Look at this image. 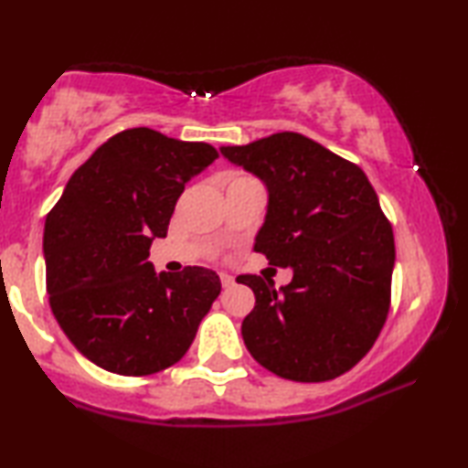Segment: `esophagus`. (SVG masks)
Returning a JSON list of instances; mask_svg holds the SVG:
<instances>
[{
	"instance_id": "34e87169",
	"label": "esophagus",
	"mask_w": 468,
	"mask_h": 468,
	"mask_svg": "<svg viewBox=\"0 0 468 468\" xmlns=\"http://www.w3.org/2000/svg\"><path fill=\"white\" fill-rule=\"evenodd\" d=\"M220 282H223V287L225 289H229V287H233V284H235V279H233V276L231 274H220Z\"/></svg>"
}]
</instances>
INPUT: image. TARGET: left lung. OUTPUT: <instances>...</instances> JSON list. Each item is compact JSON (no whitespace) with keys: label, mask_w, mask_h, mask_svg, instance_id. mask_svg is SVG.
Listing matches in <instances>:
<instances>
[{"label":"left lung","mask_w":468,"mask_h":468,"mask_svg":"<svg viewBox=\"0 0 468 468\" xmlns=\"http://www.w3.org/2000/svg\"><path fill=\"white\" fill-rule=\"evenodd\" d=\"M268 186L253 243L268 264L292 268L281 291L245 274L256 305L241 335L260 366L292 382H326L366 357L392 295L394 233L357 165L295 132L220 148Z\"/></svg>","instance_id":"8db88e82"}]
</instances>
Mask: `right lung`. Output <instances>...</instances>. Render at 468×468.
I'll use <instances>...</instances> for the list:
<instances>
[{"label":"right lung","instance_id":"obj_1","mask_svg":"<svg viewBox=\"0 0 468 468\" xmlns=\"http://www.w3.org/2000/svg\"><path fill=\"white\" fill-rule=\"evenodd\" d=\"M218 158L204 142L130 128L76 169L45 220L47 292L61 330L94 366L150 376L187 353L220 292L217 272H154L186 181Z\"/></svg>","mask_w":468,"mask_h":468}]
</instances>
